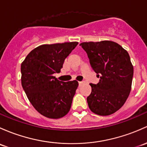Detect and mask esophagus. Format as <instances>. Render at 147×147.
I'll use <instances>...</instances> for the list:
<instances>
[{
    "label": "esophagus",
    "instance_id": "esophagus-1",
    "mask_svg": "<svg viewBox=\"0 0 147 147\" xmlns=\"http://www.w3.org/2000/svg\"><path fill=\"white\" fill-rule=\"evenodd\" d=\"M83 83H84V82H79V84H80V85H82V84Z\"/></svg>",
    "mask_w": 147,
    "mask_h": 147
}]
</instances>
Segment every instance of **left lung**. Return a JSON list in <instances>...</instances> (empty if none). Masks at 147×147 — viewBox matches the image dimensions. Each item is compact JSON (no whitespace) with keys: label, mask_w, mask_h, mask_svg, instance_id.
Masks as SVG:
<instances>
[{"label":"left lung","mask_w":147,"mask_h":147,"mask_svg":"<svg viewBox=\"0 0 147 147\" xmlns=\"http://www.w3.org/2000/svg\"><path fill=\"white\" fill-rule=\"evenodd\" d=\"M91 66L100 78L97 84H90L87 97L90 110L98 115H109L118 111L130 93L133 65L127 51L111 41L83 42Z\"/></svg>","instance_id":"8db88e82"}]
</instances>
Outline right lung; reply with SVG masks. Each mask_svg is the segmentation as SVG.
<instances>
[{
  "mask_svg": "<svg viewBox=\"0 0 147 147\" xmlns=\"http://www.w3.org/2000/svg\"><path fill=\"white\" fill-rule=\"evenodd\" d=\"M78 42L44 44L32 51L21 64V82L29 101L49 118H63L70 110L78 87L76 80L64 82L53 76Z\"/></svg>",
  "mask_w": 147,
  "mask_h": 147,
  "instance_id": "1",
  "label": "right lung"
}]
</instances>
